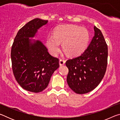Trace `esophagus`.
<instances>
[{
	"mask_svg": "<svg viewBox=\"0 0 120 120\" xmlns=\"http://www.w3.org/2000/svg\"><path fill=\"white\" fill-rule=\"evenodd\" d=\"M65 62H66V61H65V60H62V59H60L59 60V64H60V66H63V65H64L65 64Z\"/></svg>",
	"mask_w": 120,
	"mask_h": 120,
	"instance_id": "34e87169",
	"label": "esophagus"
}]
</instances>
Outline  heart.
Returning <instances> with one entry per match:
<instances>
[{"label": "heart", "mask_w": 120, "mask_h": 120, "mask_svg": "<svg viewBox=\"0 0 120 120\" xmlns=\"http://www.w3.org/2000/svg\"><path fill=\"white\" fill-rule=\"evenodd\" d=\"M89 39L87 29L74 25H61L56 28L53 35L46 38V45L53 55L60 50V43H62L63 50L70 56L82 53L86 48Z\"/></svg>", "instance_id": "heart-1"}]
</instances>
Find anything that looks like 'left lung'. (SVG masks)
Listing matches in <instances>:
<instances>
[{
    "instance_id": "1",
    "label": "left lung",
    "mask_w": 120,
    "mask_h": 120,
    "mask_svg": "<svg viewBox=\"0 0 120 120\" xmlns=\"http://www.w3.org/2000/svg\"><path fill=\"white\" fill-rule=\"evenodd\" d=\"M94 36L88 47L78 57L67 60L68 86L77 94H86L98 86L107 67L108 49L100 30L94 27Z\"/></svg>"
}]
</instances>
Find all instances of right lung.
<instances>
[{
  "mask_svg": "<svg viewBox=\"0 0 120 120\" xmlns=\"http://www.w3.org/2000/svg\"><path fill=\"white\" fill-rule=\"evenodd\" d=\"M48 21L32 20L19 30L11 50L12 69L17 82L23 89L39 93L47 87L54 71L59 67V59L51 56L40 40L33 38Z\"/></svg>",
  "mask_w": 120,
  "mask_h": 120,
  "instance_id": "1",
  "label": "right lung"
}]
</instances>
